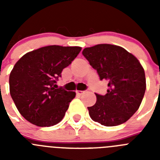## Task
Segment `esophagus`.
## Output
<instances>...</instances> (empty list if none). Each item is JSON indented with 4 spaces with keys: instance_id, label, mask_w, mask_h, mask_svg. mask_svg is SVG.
<instances>
[{
    "instance_id": "34e87169",
    "label": "esophagus",
    "mask_w": 160,
    "mask_h": 160,
    "mask_svg": "<svg viewBox=\"0 0 160 160\" xmlns=\"http://www.w3.org/2000/svg\"><path fill=\"white\" fill-rule=\"evenodd\" d=\"M85 92H86V90H77V91H76V93H77L78 94H79V95H82V94H84Z\"/></svg>"
}]
</instances>
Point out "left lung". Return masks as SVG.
Masks as SVG:
<instances>
[{"label": "left lung", "instance_id": "8db88e82", "mask_svg": "<svg viewBox=\"0 0 160 160\" xmlns=\"http://www.w3.org/2000/svg\"><path fill=\"white\" fill-rule=\"evenodd\" d=\"M82 54L109 87L105 95L95 94L96 103L88 107L90 118L106 127L127 122L138 109L146 90L140 62L122 47L110 44L85 48Z\"/></svg>", "mask_w": 160, "mask_h": 160}]
</instances>
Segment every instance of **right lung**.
Here are the masks:
<instances>
[{
  "label": "right lung",
  "instance_id": "right-lung-1",
  "mask_svg": "<svg viewBox=\"0 0 160 160\" xmlns=\"http://www.w3.org/2000/svg\"><path fill=\"white\" fill-rule=\"evenodd\" d=\"M81 49L78 46H45L18 61L9 75V91L27 121L38 127H50L64 118L76 94L58 88L56 83Z\"/></svg>",
  "mask_w": 160,
  "mask_h": 160
}]
</instances>
